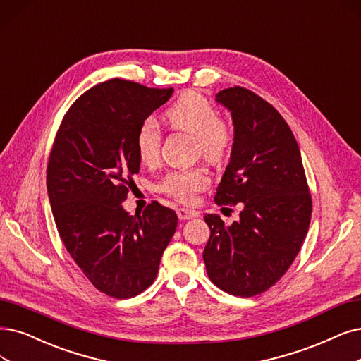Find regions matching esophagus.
Segmentation results:
<instances>
[{"label":"esophagus","mask_w":361,"mask_h":361,"mask_svg":"<svg viewBox=\"0 0 361 361\" xmlns=\"http://www.w3.org/2000/svg\"><path fill=\"white\" fill-rule=\"evenodd\" d=\"M177 216L180 220H192L195 217H199V212L192 211V209H185V208H178Z\"/></svg>","instance_id":"1"}]
</instances>
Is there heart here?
Wrapping results in <instances>:
<instances>
[{
  "instance_id": "1",
  "label": "heart",
  "mask_w": 361,
  "mask_h": 361,
  "mask_svg": "<svg viewBox=\"0 0 361 361\" xmlns=\"http://www.w3.org/2000/svg\"><path fill=\"white\" fill-rule=\"evenodd\" d=\"M166 123L177 130L188 132L196 140V150L209 162H221L229 153L232 133L221 120L217 109L201 93L188 92L165 111ZM162 135L153 118H145L137 132V152L144 165L159 160ZM209 173L205 168L172 171L160 183L159 189L181 202L190 204L197 192L208 188Z\"/></svg>"
}]
</instances>
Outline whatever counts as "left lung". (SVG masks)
I'll use <instances>...</instances> for the list:
<instances>
[{"label": "left lung", "instance_id": "1", "mask_svg": "<svg viewBox=\"0 0 361 361\" xmlns=\"http://www.w3.org/2000/svg\"><path fill=\"white\" fill-rule=\"evenodd\" d=\"M232 116L233 144L216 193L217 205L243 204L226 226L207 214L211 236L204 250L209 279L235 296L272 287L303 244L311 221V195L299 144L274 106L244 87L219 92Z\"/></svg>", "mask_w": 361, "mask_h": 361}]
</instances>
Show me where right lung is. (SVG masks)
Here are the masks:
<instances>
[{
  "mask_svg": "<svg viewBox=\"0 0 361 361\" xmlns=\"http://www.w3.org/2000/svg\"><path fill=\"white\" fill-rule=\"evenodd\" d=\"M113 78L65 114L47 166V195L62 243L99 291L126 299L157 275L177 229L176 211L153 202L130 216L122 202L140 172V125L172 95Z\"/></svg>",
  "mask_w": 361,
  "mask_h": 361,
  "instance_id": "1",
  "label": "right lung"
}]
</instances>
